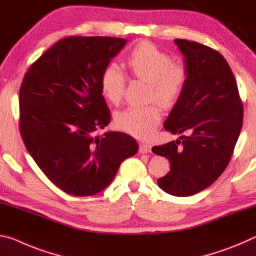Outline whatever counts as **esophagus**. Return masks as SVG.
<instances>
[{
	"label": "esophagus",
	"mask_w": 256,
	"mask_h": 256,
	"mask_svg": "<svg viewBox=\"0 0 256 256\" xmlns=\"http://www.w3.org/2000/svg\"><path fill=\"white\" fill-rule=\"evenodd\" d=\"M140 153L150 152V145L148 143H140Z\"/></svg>",
	"instance_id": "34e87169"
}]
</instances>
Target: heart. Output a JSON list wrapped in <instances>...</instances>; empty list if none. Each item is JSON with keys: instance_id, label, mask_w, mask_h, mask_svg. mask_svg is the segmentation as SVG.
<instances>
[{"instance_id": "obj_1", "label": "heart", "mask_w": 256, "mask_h": 256, "mask_svg": "<svg viewBox=\"0 0 256 256\" xmlns=\"http://www.w3.org/2000/svg\"><path fill=\"white\" fill-rule=\"evenodd\" d=\"M127 66L138 79L148 82L150 98L163 106H172L182 98L188 82V69L174 62L170 54L150 42H140L127 56ZM126 77L118 66L108 64L100 76V90L111 103H119L124 96ZM162 113L156 104L128 106L116 113V124L120 130L136 138L150 137L160 124Z\"/></svg>"}]
</instances>
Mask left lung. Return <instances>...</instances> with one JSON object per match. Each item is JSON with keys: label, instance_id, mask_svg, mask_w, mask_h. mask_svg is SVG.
Listing matches in <instances>:
<instances>
[{"label": "left lung", "instance_id": "left-lung-1", "mask_svg": "<svg viewBox=\"0 0 256 256\" xmlns=\"http://www.w3.org/2000/svg\"><path fill=\"white\" fill-rule=\"evenodd\" d=\"M185 56L188 82L164 122L182 140L154 146L170 161L158 185L174 196L211 186L229 164L242 126L244 108L232 69L221 54L198 42L174 40Z\"/></svg>", "mask_w": 256, "mask_h": 256}]
</instances>
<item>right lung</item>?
Segmentation results:
<instances>
[{"label": "right lung", "instance_id": "1", "mask_svg": "<svg viewBox=\"0 0 256 256\" xmlns=\"http://www.w3.org/2000/svg\"><path fill=\"white\" fill-rule=\"evenodd\" d=\"M126 42L66 37L24 74L19 92L22 140L46 177L68 194H98L116 177L121 162L138 150L127 134L95 135L111 120L100 76Z\"/></svg>", "mask_w": 256, "mask_h": 256}]
</instances>
